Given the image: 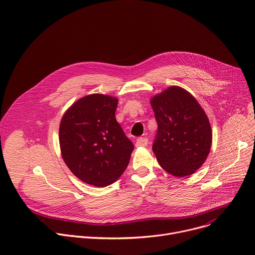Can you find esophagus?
I'll list each match as a JSON object with an SVG mask.
<instances>
[{
	"instance_id": "1",
	"label": "esophagus",
	"mask_w": 255,
	"mask_h": 255,
	"mask_svg": "<svg viewBox=\"0 0 255 255\" xmlns=\"http://www.w3.org/2000/svg\"><path fill=\"white\" fill-rule=\"evenodd\" d=\"M147 143H148V139L146 137H139V138H137L135 145H136V147H141V146H146Z\"/></svg>"
}]
</instances>
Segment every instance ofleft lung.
Wrapping results in <instances>:
<instances>
[{"label": "left lung", "instance_id": "8db88e82", "mask_svg": "<svg viewBox=\"0 0 255 255\" xmlns=\"http://www.w3.org/2000/svg\"><path fill=\"white\" fill-rule=\"evenodd\" d=\"M157 132L152 151L176 177L193 174L210 153L213 132L203 109L187 90L171 86L150 100Z\"/></svg>", "mask_w": 255, "mask_h": 255}]
</instances>
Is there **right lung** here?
<instances>
[{"mask_svg": "<svg viewBox=\"0 0 255 255\" xmlns=\"http://www.w3.org/2000/svg\"><path fill=\"white\" fill-rule=\"evenodd\" d=\"M118 100L90 95L64 114L59 141L67 167L81 181L106 187L126 170L133 143L116 120Z\"/></svg>", "mask_w": 255, "mask_h": 255, "instance_id": "right-lung-1", "label": "right lung"}]
</instances>
